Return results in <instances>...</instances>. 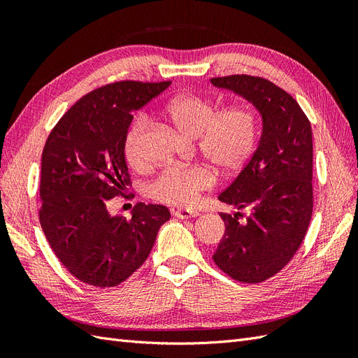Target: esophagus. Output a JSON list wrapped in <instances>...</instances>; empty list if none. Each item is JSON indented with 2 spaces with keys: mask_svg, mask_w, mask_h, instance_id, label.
<instances>
[{
  "mask_svg": "<svg viewBox=\"0 0 358 358\" xmlns=\"http://www.w3.org/2000/svg\"><path fill=\"white\" fill-rule=\"evenodd\" d=\"M173 215H175L176 218H180V220H189V218H196V216H199V212L188 210V209H178V210L173 212Z\"/></svg>",
  "mask_w": 358,
  "mask_h": 358,
  "instance_id": "34e87169",
  "label": "esophagus"
}]
</instances>
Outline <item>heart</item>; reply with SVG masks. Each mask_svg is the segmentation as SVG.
Returning <instances> with one entry per match:
<instances>
[{"label": "heart", "instance_id": "heart-1", "mask_svg": "<svg viewBox=\"0 0 358 358\" xmlns=\"http://www.w3.org/2000/svg\"><path fill=\"white\" fill-rule=\"evenodd\" d=\"M166 115L182 133L197 137L200 152L224 173L242 169L257 148L259 116L251 106L234 104L218 112V107L209 99L183 94L166 104ZM148 128V116L140 115L125 134V158L136 170L148 164L145 152ZM215 182V171L209 166L173 164L149 183L148 192L159 203L189 208Z\"/></svg>", "mask_w": 358, "mask_h": 358}]
</instances>
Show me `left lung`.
Returning <instances> with one entry per match:
<instances>
[{
    "mask_svg": "<svg viewBox=\"0 0 358 358\" xmlns=\"http://www.w3.org/2000/svg\"><path fill=\"white\" fill-rule=\"evenodd\" d=\"M252 103L263 119L258 148L220 200L241 212L221 213L225 224L213 262L224 273L258 284L282 270L305 239L312 218V128L292 96L267 79L248 74L213 78Z\"/></svg>",
    "mask_w": 358,
    "mask_h": 358,
    "instance_id": "obj_1",
    "label": "left lung"
}]
</instances>
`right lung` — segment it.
<instances>
[{"mask_svg": "<svg viewBox=\"0 0 358 358\" xmlns=\"http://www.w3.org/2000/svg\"><path fill=\"white\" fill-rule=\"evenodd\" d=\"M170 80H122L86 94L49 134L41 155L38 212L46 239L69 272L85 284L115 287L145 263L166 206L137 203L131 220L112 216L106 203L131 183L124 140L133 112Z\"/></svg>", "mask_w": 358, "mask_h": 358, "instance_id": "1", "label": "right lung"}]
</instances>
